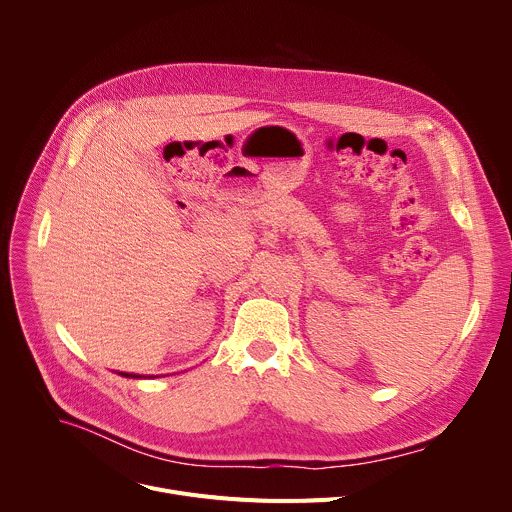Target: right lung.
Here are the masks:
<instances>
[{
	"label": "right lung",
	"mask_w": 512,
	"mask_h": 512,
	"mask_svg": "<svg viewBox=\"0 0 512 512\" xmlns=\"http://www.w3.org/2000/svg\"><path fill=\"white\" fill-rule=\"evenodd\" d=\"M121 377H133V379H139V375H129V373H119Z\"/></svg>",
	"instance_id": "obj_1"
}]
</instances>
